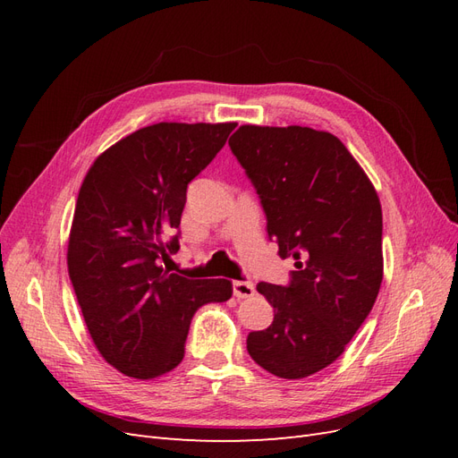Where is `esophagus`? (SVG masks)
Returning <instances> with one entry per match:
<instances>
[{
    "label": "esophagus",
    "instance_id": "34e87169",
    "mask_svg": "<svg viewBox=\"0 0 458 458\" xmlns=\"http://www.w3.org/2000/svg\"><path fill=\"white\" fill-rule=\"evenodd\" d=\"M254 293H256V288L250 281H233V294L239 300L250 298V296H254Z\"/></svg>",
    "mask_w": 458,
    "mask_h": 458
}]
</instances>
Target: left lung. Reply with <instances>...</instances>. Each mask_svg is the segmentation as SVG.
Returning <instances> with one entry per match:
<instances>
[{
	"instance_id": "obj_1",
	"label": "left lung",
	"mask_w": 458,
	"mask_h": 458,
	"mask_svg": "<svg viewBox=\"0 0 458 458\" xmlns=\"http://www.w3.org/2000/svg\"><path fill=\"white\" fill-rule=\"evenodd\" d=\"M229 145L258 191L269 239L296 267L288 286L258 284L275 317L248 335V353L279 378L311 377L344 353L377 301L384 276L380 199L328 131L244 123Z\"/></svg>"
}]
</instances>
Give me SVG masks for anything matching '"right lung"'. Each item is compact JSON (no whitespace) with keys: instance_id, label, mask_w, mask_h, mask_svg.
Listing matches in <instances>:
<instances>
[{"instance_id":"add662e5","label":"right lung","mask_w":458,"mask_h":458,"mask_svg":"<svg viewBox=\"0 0 458 458\" xmlns=\"http://www.w3.org/2000/svg\"><path fill=\"white\" fill-rule=\"evenodd\" d=\"M237 123L160 122L95 158L80 187L68 237V275L105 361L131 378L174 370L195 311L227 301V279H187L162 266L179 250L187 185Z\"/></svg>"}]
</instances>
